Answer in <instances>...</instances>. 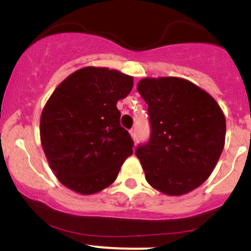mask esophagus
<instances>
[{"label": "esophagus", "mask_w": 251, "mask_h": 251, "mask_svg": "<svg viewBox=\"0 0 251 251\" xmlns=\"http://www.w3.org/2000/svg\"><path fill=\"white\" fill-rule=\"evenodd\" d=\"M129 133H130L131 139H133V140H136V130H135V128L130 129V130H129Z\"/></svg>", "instance_id": "34e87169"}]
</instances>
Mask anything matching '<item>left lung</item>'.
<instances>
[{
  "mask_svg": "<svg viewBox=\"0 0 251 251\" xmlns=\"http://www.w3.org/2000/svg\"><path fill=\"white\" fill-rule=\"evenodd\" d=\"M139 94L149 105L151 136L135 154L146 181L167 196L200 187L220 158L226 118L208 92L180 77H146Z\"/></svg>",
  "mask_w": 251,
  "mask_h": 251,
  "instance_id": "obj_1",
  "label": "left lung"
}]
</instances>
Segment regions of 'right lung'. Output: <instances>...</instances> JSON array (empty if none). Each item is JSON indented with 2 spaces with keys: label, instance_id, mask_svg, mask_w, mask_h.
<instances>
[{
  "label": "right lung",
  "instance_id": "right-lung-1",
  "mask_svg": "<svg viewBox=\"0 0 251 251\" xmlns=\"http://www.w3.org/2000/svg\"><path fill=\"white\" fill-rule=\"evenodd\" d=\"M118 70L87 66L54 89L42 110L40 136L54 175L79 195L108 187L133 153V140L120 125L117 101L133 88Z\"/></svg>",
  "mask_w": 251,
  "mask_h": 251
}]
</instances>
